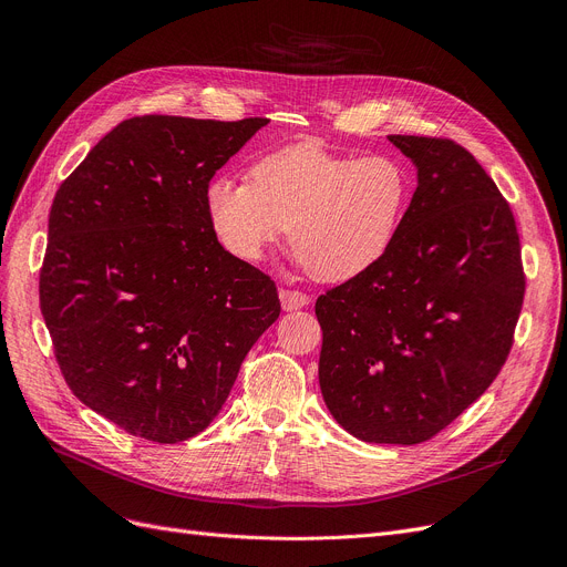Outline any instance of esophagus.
Instances as JSON below:
<instances>
[{
	"mask_svg": "<svg viewBox=\"0 0 567 567\" xmlns=\"http://www.w3.org/2000/svg\"><path fill=\"white\" fill-rule=\"evenodd\" d=\"M280 303L285 312H293V310H301L310 303V296H306L303 291H291V289H282L280 291Z\"/></svg>",
	"mask_w": 567,
	"mask_h": 567,
	"instance_id": "34e87169",
	"label": "esophagus"
}]
</instances>
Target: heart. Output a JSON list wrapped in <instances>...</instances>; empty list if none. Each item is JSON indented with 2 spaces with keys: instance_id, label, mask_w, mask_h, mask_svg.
<instances>
[{
  "instance_id": "obj_1",
  "label": "heart",
  "mask_w": 567,
  "mask_h": 567,
  "mask_svg": "<svg viewBox=\"0 0 567 567\" xmlns=\"http://www.w3.org/2000/svg\"><path fill=\"white\" fill-rule=\"evenodd\" d=\"M252 184L214 176L206 216L223 246L259 261L289 229L296 261L319 282H347L389 252L406 214V169L389 156H347L296 144L252 165Z\"/></svg>"
}]
</instances>
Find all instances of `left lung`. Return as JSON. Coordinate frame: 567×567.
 <instances>
[{
	"label": "left lung",
	"mask_w": 567,
	"mask_h": 567,
	"mask_svg": "<svg viewBox=\"0 0 567 567\" xmlns=\"http://www.w3.org/2000/svg\"><path fill=\"white\" fill-rule=\"evenodd\" d=\"M389 140L419 186L389 252L317 299L319 389L355 439L413 445L451 425L501 372L524 274L511 206L466 148Z\"/></svg>",
	"instance_id": "left-lung-1"
}]
</instances>
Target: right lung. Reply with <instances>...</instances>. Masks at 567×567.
Listing matches in <instances>:
<instances>
[{
  "instance_id": "1",
  "label": "right lung",
  "mask_w": 567,
  "mask_h": 567,
  "mask_svg": "<svg viewBox=\"0 0 567 567\" xmlns=\"http://www.w3.org/2000/svg\"><path fill=\"white\" fill-rule=\"evenodd\" d=\"M268 118L133 116L59 186L41 312L73 395L133 436L208 427L280 317L274 280L234 257L204 190Z\"/></svg>"
}]
</instances>
